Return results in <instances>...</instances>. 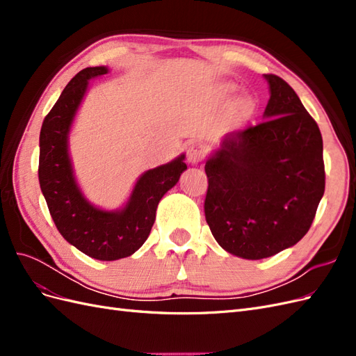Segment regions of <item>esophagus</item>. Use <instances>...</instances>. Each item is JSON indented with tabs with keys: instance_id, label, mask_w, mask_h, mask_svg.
Returning <instances> with one entry per match:
<instances>
[{
	"instance_id": "esophagus-1",
	"label": "esophagus",
	"mask_w": 356,
	"mask_h": 356,
	"mask_svg": "<svg viewBox=\"0 0 356 356\" xmlns=\"http://www.w3.org/2000/svg\"><path fill=\"white\" fill-rule=\"evenodd\" d=\"M207 157V147L200 143L193 144L188 148V153H187V160L190 161L191 165H199L203 161V159Z\"/></svg>"
}]
</instances>
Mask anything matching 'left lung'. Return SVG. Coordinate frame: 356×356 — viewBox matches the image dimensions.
I'll list each match as a JSON object with an SVG mask.
<instances>
[{"instance_id": "8db88e82", "label": "left lung", "mask_w": 356, "mask_h": 356, "mask_svg": "<svg viewBox=\"0 0 356 356\" xmlns=\"http://www.w3.org/2000/svg\"><path fill=\"white\" fill-rule=\"evenodd\" d=\"M264 120L225 135L204 165V218L225 251L260 260L309 232L325 191L322 135L294 89L266 74Z\"/></svg>"}]
</instances>
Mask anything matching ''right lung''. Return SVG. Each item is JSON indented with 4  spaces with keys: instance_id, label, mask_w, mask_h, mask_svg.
I'll return each mask as SVG.
<instances>
[{
    "instance_id": "1",
    "label": "right lung",
    "mask_w": 356,
    "mask_h": 356,
    "mask_svg": "<svg viewBox=\"0 0 356 356\" xmlns=\"http://www.w3.org/2000/svg\"><path fill=\"white\" fill-rule=\"evenodd\" d=\"M106 72L105 67L81 70L46 115L40 132L38 179L63 239L96 260L113 261L143 246L152 232L160 199L177 184L187 165L182 154L168 165L147 170L122 211L98 209L83 197L72 175L68 134L89 80Z\"/></svg>"
}]
</instances>
